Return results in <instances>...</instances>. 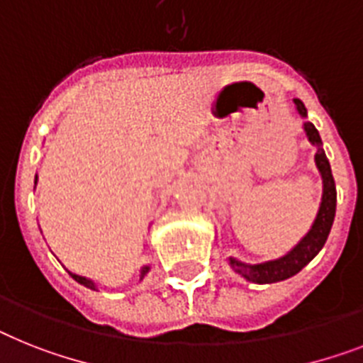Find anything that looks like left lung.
<instances>
[{"label": "left lung", "instance_id": "left-lung-1", "mask_svg": "<svg viewBox=\"0 0 363 363\" xmlns=\"http://www.w3.org/2000/svg\"><path fill=\"white\" fill-rule=\"evenodd\" d=\"M296 111L298 115L306 116L308 111L301 100H295ZM304 131H306L308 139L311 145L317 146L315 154V164L323 178V200L319 213L315 217V223L311 226L310 232L306 233V238L302 239L291 252L286 254L280 259H272V262L257 263V265H248L242 263L235 257H230V265L235 272H239L241 277L254 284H274L282 282L286 278L295 277L296 272L302 271L308 263L319 254L323 247H325L326 238L330 233L332 223H334V215H336V184H334V176H332L330 163L326 160L325 150L321 148V137L319 131L315 130V125L311 122H304Z\"/></svg>", "mask_w": 363, "mask_h": 363}]
</instances>
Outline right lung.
I'll list each match as a JSON object with an SVG mask.
<instances>
[{"label":"right lung","mask_w":363,"mask_h":363,"mask_svg":"<svg viewBox=\"0 0 363 363\" xmlns=\"http://www.w3.org/2000/svg\"><path fill=\"white\" fill-rule=\"evenodd\" d=\"M148 271H150V267H148V265H146V267H143V269H140V278H145V274H146V272H148ZM70 277L74 278V280H76V282H79L81 286L89 287V289H96L94 282H92V280H89V278H85V277H79V274H74V272H70Z\"/></svg>","instance_id":"add662e5"}]
</instances>
